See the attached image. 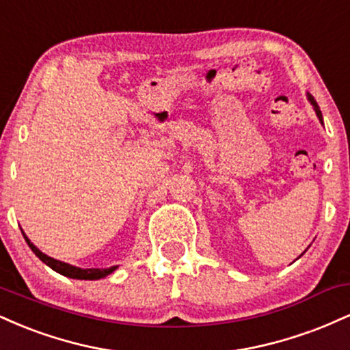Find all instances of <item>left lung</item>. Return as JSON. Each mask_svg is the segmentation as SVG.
<instances>
[{"label":"left lung","instance_id":"left-lung-1","mask_svg":"<svg viewBox=\"0 0 350 350\" xmlns=\"http://www.w3.org/2000/svg\"><path fill=\"white\" fill-rule=\"evenodd\" d=\"M306 97H308V100H309V103H311V105H312V108H314V111H316L317 118H319V122L323 123V113H321V110H319V105H317V103H316L314 97H312L311 94H306ZM304 252H306V250H304ZM304 252H303V253H304ZM303 253H301V255H303ZM301 255H299V256H301ZM299 256H298V258H299Z\"/></svg>","mask_w":350,"mask_h":350}]
</instances>
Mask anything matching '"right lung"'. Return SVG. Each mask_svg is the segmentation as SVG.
Returning a JSON list of instances; mask_svg holds the SVG:
<instances>
[{
  "instance_id": "right-lung-1",
  "label": "right lung",
  "mask_w": 350,
  "mask_h": 350,
  "mask_svg": "<svg viewBox=\"0 0 350 350\" xmlns=\"http://www.w3.org/2000/svg\"><path fill=\"white\" fill-rule=\"evenodd\" d=\"M23 235H24V239H26L27 245H29L31 250L36 253V256H38V258L41 260L42 263H46L47 267L52 268V270L60 273V275L67 276V278L100 280V278H105V276H108V275H111V273H113L116 268H118V267H110V268H79V267H74V265L60 262V260H55V258H52V256L46 255V253H42L33 242H31L29 239H27L24 232H23Z\"/></svg>"
}]
</instances>
